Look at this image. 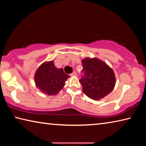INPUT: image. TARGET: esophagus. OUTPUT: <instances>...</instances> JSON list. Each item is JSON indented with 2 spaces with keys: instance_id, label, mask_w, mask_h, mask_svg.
I'll use <instances>...</instances> for the list:
<instances>
[{
  "instance_id": "1",
  "label": "esophagus",
  "mask_w": 146,
  "mask_h": 146,
  "mask_svg": "<svg viewBox=\"0 0 146 146\" xmlns=\"http://www.w3.org/2000/svg\"><path fill=\"white\" fill-rule=\"evenodd\" d=\"M76 75H77V74H76V73L75 72V71H73L72 73L70 74V76H76Z\"/></svg>"
}]
</instances>
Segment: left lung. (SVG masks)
Masks as SVG:
<instances>
[{
	"mask_svg": "<svg viewBox=\"0 0 146 146\" xmlns=\"http://www.w3.org/2000/svg\"><path fill=\"white\" fill-rule=\"evenodd\" d=\"M84 73L80 82L82 91L93 100H99L110 94L115 88V73L104 62L97 58L82 60Z\"/></svg>",
	"mask_w": 146,
	"mask_h": 146,
	"instance_id": "1",
	"label": "left lung"
}]
</instances>
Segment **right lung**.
<instances>
[{
    "label": "right lung",
    "instance_id": "add662e5",
    "mask_svg": "<svg viewBox=\"0 0 146 146\" xmlns=\"http://www.w3.org/2000/svg\"><path fill=\"white\" fill-rule=\"evenodd\" d=\"M69 77L62 68L55 67L52 60L42 64L36 71L34 79L40 91L46 95H55L63 88Z\"/></svg>",
    "mask_w": 146,
    "mask_h": 146
}]
</instances>
